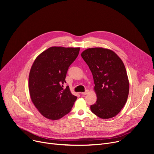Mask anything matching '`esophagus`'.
Masks as SVG:
<instances>
[{"instance_id":"esophagus-1","label":"esophagus","mask_w":154,"mask_h":154,"mask_svg":"<svg viewBox=\"0 0 154 154\" xmlns=\"http://www.w3.org/2000/svg\"><path fill=\"white\" fill-rule=\"evenodd\" d=\"M88 93H89V90H86L85 92H83V93H82L81 94H83V95H86V94H87Z\"/></svg>"}]
</instances>
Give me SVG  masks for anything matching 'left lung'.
Masks as SVG:
<instances>
[{"label": "left lung", "mask_w": 154, "mask_h": 154, "mask_svg": "<svg viewBox=\"0 0 154 154\" xmlns=\"http://www.w3.org/2000/svg\"><path fill=\"white\" fill-rule=\"evenodd\" d=\"M81 56L91 70L97 95L91 112L102 119L117 115L125 105L129 82L125 66L113 51L102 48H89Z\"/></svg>", "instance_id": "1"}]
</instances>
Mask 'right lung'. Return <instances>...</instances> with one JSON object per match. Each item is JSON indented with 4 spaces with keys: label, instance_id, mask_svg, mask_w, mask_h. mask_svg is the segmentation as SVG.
Masks as SVG:
<instances>
[{
    "label": "right lung",
    "instance_id": "right-lung-1",
    "mask_svg": "<svg viewBox=\"0 0 154 154\" xmlns=\"http://www.w3.org/2000/svg\"><path fill=\"white\" fill-rule=\"evenodd\" d=\"M79 51L80 48L51 47L39 54L32 65L29 77L30 97L48 119L57 120L69 113L77 98L63 85Z\"/></svg>",
    "mask_w": 154,
    "mask_h": 154
}]
</instances>
